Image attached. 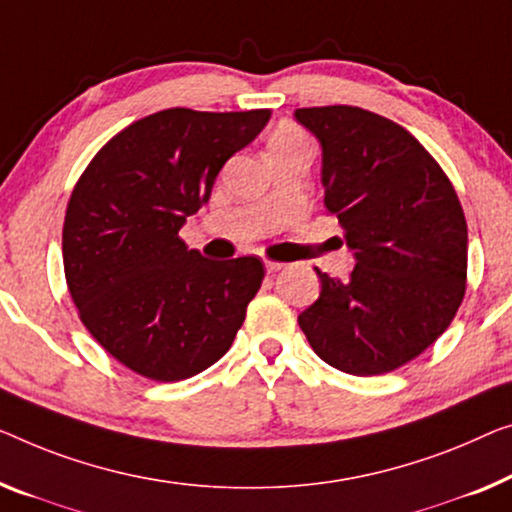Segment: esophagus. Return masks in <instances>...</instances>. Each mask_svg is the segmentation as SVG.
Returning <instances> with one entry per match:
<instances>
[{
	"label": "esophagus",
	"instance_id": "34e87169",
	"mask_svg": "<svg viewBox=\"0 0 512 512\" xmlns=\"http://www.w3.org/2000/svg\"><path fill=\"white\" fill-rule=\"evenodd\" d=\"M264 269H266V273H276V271L282 269V264H280V262H271V259H266Z\"/></svg>",
	"mask_w": 512,
	"mask_h": 512
}]
</instances>
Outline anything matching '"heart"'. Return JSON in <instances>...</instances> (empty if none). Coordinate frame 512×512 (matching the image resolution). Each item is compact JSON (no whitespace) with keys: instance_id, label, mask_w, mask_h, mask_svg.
Here are the masks:
<instances>
[{"instance_id":"heart-1","label":"heart","mask_w":512,"mask_h":512,"mask_svg":"<svg viewBox=\"0 0 512 512\" xmlns=\"http://www.w3.org/2000/svg\"><path fill=\"white\" fill-rule=\"evenodd\" d=\"M294 144H305L303 135H301L299 128L285 124V126H280L276 133H273L271 142H269V149H273V147H294Z\"/></svg>"}]
</instances>
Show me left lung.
I'll list each match as a JSON object with an SVG mask.
<instances>
[{
    "mask_svg": "<svg viewBox=\"0 0 512 512\" xmlns=\"http://www.w3.org/2000/svg\"><path fill=\"white\" fill-rule=\"evenodd\" d=\"M322 147L324 207L356 266L317 269L322 292L299 315L315 354L349 375H384L453 322L467 282V220L453 183L395 121L352 105L301 108Z\"/></svg>",
    "mask_w": 512,
    "mask_h": 512,
    "instance_id": "1",
    "label": "left lung"
}]
</instances>
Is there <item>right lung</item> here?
Masks as SVG:
<instances>
[{
	"label": "right lung",
	"mask_w": 512,
	"mask_h": 512,
	"mask_svg": "<svg viewBox=\"0 0 512 512\" xmlns=\"http://www.w3.org/2000/svg\"><path fill=\"white\" fill-rule=\"evenodd\" d=\"M269 119L271 110L149 114L75 183L61 236L68 292L98 345L137 375L188 379L232 347L262 259H207L179 230Z\"/></svg>",
	"instance_id": "add662e5"
}]
</instances>
